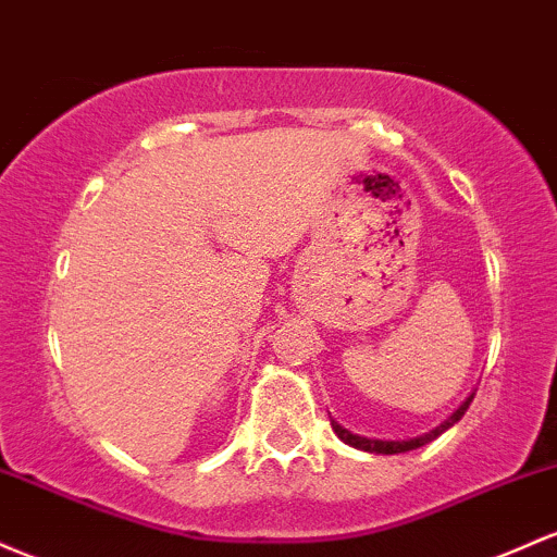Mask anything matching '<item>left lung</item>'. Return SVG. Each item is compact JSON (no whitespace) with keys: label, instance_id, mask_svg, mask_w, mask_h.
<instances>
[{"label":"left lung","instance_id":"obj_1","mask_svg":"<svg viewBox=\"0 0 557 557\" xmlns=\"http://www.w3.org/2000/svg\"><path fill=\"white\" fill-rule=\"evenodd\" d=\"M473 396L475 394H470L468 399L462 401V405L457 407L447 420H444V423H438L436 428H433V431L423 433V436H412V438H372V436H359V433L348 431V428H344V425L338 423V420H333V418H330V425H333L335 436H338L344 444H348V447L370 451V455H399V451H412V449L425 447L428 442H433V438L442 436L444 431H449V428L455 425L457 420L462 418V414H466V409L470 407V401H473Z\"/></svg>","mask_w":557,"mask_h":557}]
</instances>
